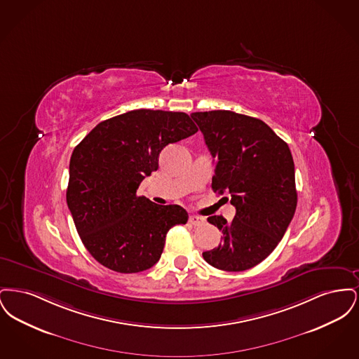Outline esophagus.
<instances>
[{
    "label": "esophagus",
    "mask_w": 359,
    "mask_h": 359,
    "mask_svg": "<svg viewBox=\"0 0 359 359\" xmlns=\"http://www.w3.org/2000/svg\"><path fill=\"white\" fill-rule=\"evenodd\" d=\"M189 223L194 224V226H201V224L205 223V218L198 217V215H191V217H189Z\"/></svg>",
    "instance_id": "obj_1"
}]
</instances>
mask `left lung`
<instances>
[{
  "label": "left lung",
  "mask_w": 359,
  "mask_h": 359,
  "mask_svg": "<svg viewBox=\"0 0 359 359\" xmlns=\"http://www.w3.org/2000/svg\"><path fill=\"white\" fill-rule=\"evenodd\" d=\"M215 160L212 189L229 194L236 217L207 221L222 231L218 248L203 253L217 269L241 272L264 261L284 237L297 205L290 147L264 121L230 110L191 114Z\"/></svg>",
  "instance_id": "1"
}]
</instances>
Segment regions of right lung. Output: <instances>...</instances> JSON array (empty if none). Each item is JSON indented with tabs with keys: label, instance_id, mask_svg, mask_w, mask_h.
I'll return each instance as SVG.
<instances>
[{
	"label": "right lung",
	"instance_id": "1",
	"mask_svg": "<svg viewBox=\"0 0 359 359\" xmlns=\"http://www.w3.org/2000/svg\"><path fill=\"white\" fill-rule=\"evenodd\" d=\"M198 132L186 113L138 109L100 122L69 160V205L88 253L118 273H138L160 259L165 236L187 211L137 196L168 144Z\"/></svg>",
	"mask_w": 359,
	"mask_h": 359
}]
</instances>
